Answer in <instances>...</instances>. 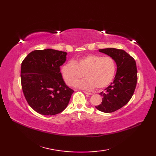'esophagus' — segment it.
I'll return each mask as SVG.
<instances>
[{
    "label": "esophagus",
    "mask_w": 156,
    "mask_h": 156,
    "mask_svg": "<svg viewBox=\"0 0 156 156\" xmlns=\"http://www.w3.org/2000/svg\"><path fill=\"white\" fill-rule=\"evenodd\" d=\"M84 94H87V95H90H90H92V93H90V92H87V91H84L83 92Z\"/></svg>",
    "instance_id": "34e87169"
}]
</instances>
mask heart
I'll use <instances>...</instances> for the list:
<instances>
[{"instance_id":"heart-1","label":"heart","mask_w":156,"mask_h":156,"mask_svg":"<svg viewBox=\"0 0 156 156\" xmlns=\"http://www.w3.org/2000/svg\"><path fill=\"white\" fill-rule=\"evenodd\" d=\"M116 70L115 60L109 56L90 54L73 61H68L61 68L64 82L72 87L84 72L86 77L75 84V87L87 90L107 87L114 79Z\"/></svg>"}]
</instances>
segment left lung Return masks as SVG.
<instances>
[{"mask_svg": "<svg viewBox=\"0 0 156 156\" xmlns=\"http://www.w3.org/2000/svg\"><path fill=\"white\" fill-rule=\"evenodd\" d=\"M99 52L111 57L117 68L113 82L100 93L101 104L96 106L98 110L109 113L119 110L130 100L137 82V70L134 58L124 50L106 48Z\"/></svg>", "mask_w": 156, "mask_h": 156, "instance_id": "1", "label": "left lung"}]
</instances>
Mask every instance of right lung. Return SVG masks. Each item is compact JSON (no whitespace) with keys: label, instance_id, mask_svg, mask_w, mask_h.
<instances>
[{"label":"right lung","instance_id":"1","mask_svg":"<svg viewBox=\"0 0 156 156\" xmlns=\"http://www.w3.org/2000/svg\"><path fill=\"white\" fill-rule=\"evenodd\" d=\"M66 55V52L52 49L35 50L21 64L23 94L30 107L40 115L51 116L63 111L74 92L60 72Z\"/></svg>","mask_w":156,"mask_h":156}]
</instances>
